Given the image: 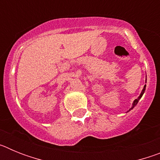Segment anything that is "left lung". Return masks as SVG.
<instances>
[{"label":"left lung","instance_id":"obj_1","mask_svg":"<svg viewBox=\"0 0 160 160\" xmlns=\"http://www.w3.org/2000/svg\"><path fill=\"white\" fill-rule=\"evenodd\" d=\"M146 82H147V79H146ZM145 90H146V85H145V86H144V87H143V89H142V92H141L140 95L138 96V97L136 99H135V101L133 102V103H132V107H131V108L130 109V110H129V111H131V110H132V109L134 108V107H135V106L137 105V103H138V102L139 101V99H140L141 98H142V94H144V92H145Z\"/></svg>","mask_w":160,"mask_h":160}]
</instances>
